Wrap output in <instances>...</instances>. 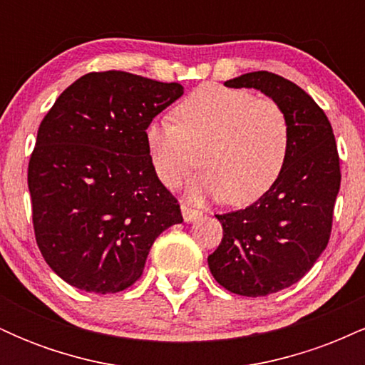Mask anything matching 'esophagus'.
Masks as SVG:
<instances>
[{
  "mask_svg": "<svg viewBox=\"0 0 365 365\" xmlns=\"http://www.w3.org/2000/svg\"><path fill=\"white\" fill-rule=\"evenodd\" d=\"M182 215H183V220H185L187 223H192V221L199 220L200 217V212L197 211V209L188 206V204H182Z\"/></svg>",
  "mask_w": 365,
  "mask_h": 365,
  "instance_id": "1",
  "label": "esophagus"
}]
</instances>
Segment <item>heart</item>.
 I'll list each match as a JSON object with an SVG mask.
<instances>
[{"label": "heart", "instance_id": "heart-1", "mask_svg": "<svg viewBox=\"0 0 365 365\" xmlns=\"http://www.w3.org/2000/svg\"><path fill=\"white\" fill-rule=\"evenodd\" d=\"M170 118L145 127V148L165 187H177L195 166L194 199L216 197L245 206L274 185L290 149V121L273 99L221 86H202L175 108Z\"/></svg>", "mask_w": 365, "mask_h": 365}]
</instances>
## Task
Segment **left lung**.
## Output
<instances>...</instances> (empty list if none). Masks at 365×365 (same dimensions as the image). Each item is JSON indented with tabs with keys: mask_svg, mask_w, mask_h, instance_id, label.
<instances>
[{
	"mask_svg": "<svg viewBox=\"0 0 365 365\" xmlns=\"http://www.w3.org/2000/svg\"><path fill=\"white\" fill-rule=\"evenodd\" d=\"M269 96L290 121V149L274 185L249 207L216 215L223 238L207 257L221 287L244 297H266L292 287L326 249L340 190V156L331 123L297 83L271 72L225 82Z\"/></svg>",
	"mask_w": 365,
	"mask_h": 365,
	"instance_id": "left-lung-1",
	"label": "left lung"
}]
</instances>
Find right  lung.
Segmentation results:
<instances>
[{"label": "right lung", "mask_w": 365, "mask_h": 365, "mask_svg": "<svg viewBox=\"0 0 365 365\" xmlns=\"http://www.w3.org/2000/svg\"><path fill=\"white\" fill-rule=\"evenodd\" d=\"M182 94L177 82L92 72L41 121L27 173L32 223L44 261L72 287L103 295L132 287L154 240L183 221L144 135Z\"/></svg>", "instance_id": "add662e5"}]
</instances>
